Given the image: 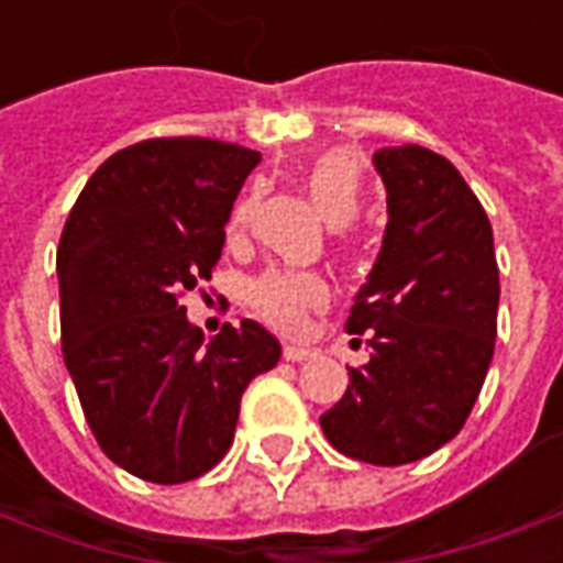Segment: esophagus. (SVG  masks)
<instances>
[{
    "label": "esophagus",
    "mask_w": 563,
    "mask_h": 563,
    "mask_svg": "<svg viewBox=\"0 0 563 563\" xmlns=\"http://www.w3.org/2000/svg\"><path fill=\"white\" fill-rule=\"evenodd\" d=\"M317 350H310V346H295V343H286L283 346V358L286 362H307V358H313Z\"/></svg>",
    "instance_id": "esophagus-1"
}]
</instances>
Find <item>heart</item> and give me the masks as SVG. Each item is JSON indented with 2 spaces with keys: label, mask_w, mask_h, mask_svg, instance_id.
<instances>
[{
  "label": "heart",
  "mask_w": 563,
  "mask_h": 563,
  "mask_svg": "<svg viewBox=\"0 0 563 563\" xmlns=\"http://www.w3.org/2000/svg\"><path fill=\"white\" fill-rule=\"evenodd\" d=\"M307 192L317 210L334 225H346L362 208V162L350 150H329L307 172ZM256 213V192L244 196L232 210L229 232L241 234ZM329 301V283L313 271L271 268L246 286V305L280 331H298L307 310Z\"/></svg>",
  "instance_id": "b5f03b06"
}]
</instances>
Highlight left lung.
I'll return each instance as SVG.
<instances>
[{
	"label": "left lung",
	"instance_id": "left-lung-1",
	"mask_svg": "<svg viewBox=\"0 0 563 563\" xmlns=\"http://www.w3.org/2000/svg\"><path fill=\"white\" fill-rule=\"evenodd\" d=\"M374 165L389 225L346 317L350 334H371V362L350 367L319 422L343 455L398 467L467 422L495 355L500 280L492 222L446 156L407 144L383 147Z\"/></svg>",
	"mask_w": 563,
	"mask_h": 563
}]
</instances>
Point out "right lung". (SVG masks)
<instances>
[{
    "mask_svg": "<svg viewBox=\"0 0 563 563\" xmlns=\"http://www.w3.org/2000/svg\"><path fill=\"white\" fill-rule=\"evenodd\" d=\"M256 150L150 139L117 150L56 250L63 358L96 443L139 479L189 483L229 452L244 389L280 362L253 319L205 343L186 292L208 280Z\"/></svg>",
    "mask_w": 563,
    "mask_h": 563,
    "instance_id": "obj_1",
    "label": "right lung"
}]
</instances>
